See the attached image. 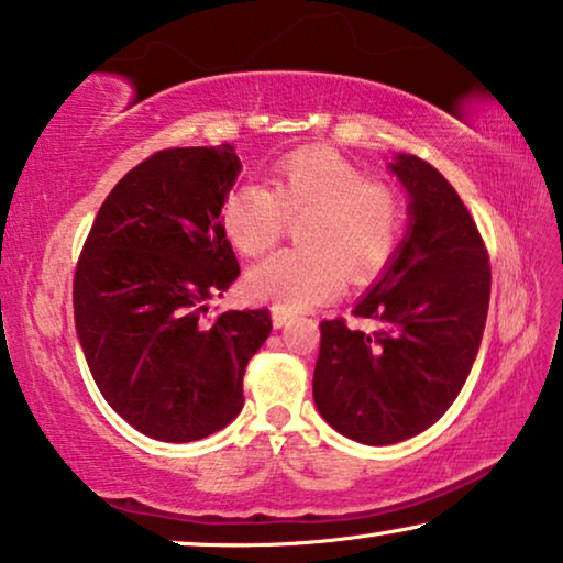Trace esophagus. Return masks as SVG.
<instances>
[{
    "label": "esophagus",
    "mask_w": 563,
    "mask_h": 563,
    "mask_svg": "<svg viewBox=\"0 0 563 563\" xmlns=\"http://www.w3.org/2000/svg\"><path fill=\"white\" fill-rule=\"evenodd\" d=\"M292 319L290 313H285V311H280V308H273V327L275 329H283L285 323H288Z\"/></svg>",
    "instance_id": "obj_1"
}]
</instances>
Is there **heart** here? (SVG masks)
<instances>
[{
	"mask_svg": "<svg viewBox=\"0 0 563 563\" xmlns=\"http://www.w3.org/2000/svg\"><path fill=\"white\" fill-rule=\"evenodd\" d=\"M288 221L298 250H280L247 275V290L296 313L334 298L344 285L369 283L402 240L406 211L398 191L334 150H298L278 161L267 186L244 184L227 196L221 224L242 255H263Z\"/></svg>",
	"mask_w": 563,
	"mask_h": 563,
	"instance_id": "heart-1",
	"label": "heart"
}]
</instances>
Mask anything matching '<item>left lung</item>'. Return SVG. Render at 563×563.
Masks as SVG:
<instances>
[{
    "instance_id": "left-lung-1",
    "label": "left lung",
    "mask_w": 563,
    "mask_h": 563,
    "mask_svg": "<svg viewBox=\"0 0 563 563\" xmlns=\"http://www.w3.org/2000/svg\"><path fill=\"white\" fill-rule=\"evenodd\" d=\"M390 170L410 196L408 236L383 278L344 319L321 321L313 400L331 429L367 446L421 433L462 390L489 306V257L454 186L416 155Z\"/></svg>"
}]
</instances>
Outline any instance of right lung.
<instances>
[{
  "label": "right lung",
  "instance_id": "1",
  "mask_svg": "<svg viewBox=\"0 0 563 563\" xmlns=\"http://www.w3.org/2000/svg\"><path fill=\"white\" fill-rule=\"evenodd\" d=\"M232 145L168 147L126 173L93 219L74 275L76 331L104 400L150 439L186 443L232 423L267 308L209 313L240 275L221 206Z\"/></svg>",
  "mask_w": 563,
  "mask_h": 563
}]
</instances>
